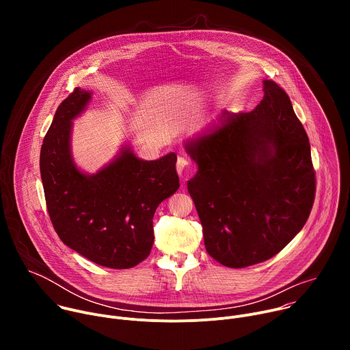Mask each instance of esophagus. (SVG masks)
Masks as SVG:
<instances>
[{
  "instance_id": "obj_1",
  "label": "esophagus",
  "mask_w": 350,
  "mask_h": 350,
  "mask_svg": "<svg viewBox=\"0 0 350 350\" xmlns=\"http://www.w3.org/2000/svg\"><path fill=\"white\" fill-rule=\"evenodd\" d=\"M177 173L183 177V178H187L189 174H191V167H189V161L185 158V157H178L177 159Z\"/></svg>"
}]
</instances>
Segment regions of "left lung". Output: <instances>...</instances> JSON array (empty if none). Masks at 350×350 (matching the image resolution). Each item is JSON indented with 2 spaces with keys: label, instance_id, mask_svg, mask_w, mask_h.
Instances as JSON below:
<instances>
[{
  "label": "left lung",
  "instance_id": "8db88e82",
  "mask_svg": "<svg viewBox=\"0 0 350 350\" xmlns=\"http://www.w3.org/2000/svg\"><path fill=\"white\" fill-rule=\"evenodd\" d=\"M263 91L254 111H221L184 144L198 166L187 187L205 247L232 269L277 255L302 230L314 202L308 134L278 84L265 80Z\"/></svg>",
  "mask_w": 350,
  "mask_h": 350
}]
</instances>
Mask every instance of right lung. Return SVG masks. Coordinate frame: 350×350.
Returning a JSON list of instances; mask_svg holds the SVG:
<instances>
[{"mask_svg": "<svg viewBox=\"0 0 350 350\" xmlns=\"http://www.w3.org/2000/svg\"><path fill=\"white\" fill-rule=\"evenodd\" d=\"M91 95L76 88L58 107L42 141L40 173L46 209L66 246L99 266L131 269L151 252L157 208L180 187L177 155L144 161L124 144L96 173L81 172L72 155V123Z\"/></svg>", "mask_w": 350, "mask_h": 350, "instance_id": "add662e5", "label": "right lung"}]
</instances>
